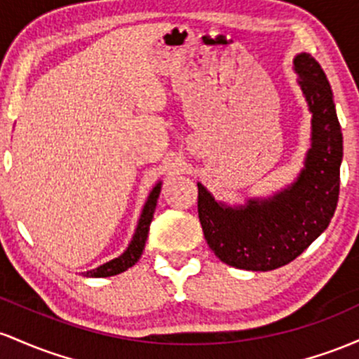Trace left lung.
<instances>
[{
    "label": "left lung",
    "mask_w": 359,
    "mask_h": 359,
    "mask_svg": "<svg viewBox=\"0 0 359 359\" xmlns=\"http://www.w3.org/2000/svg\"><path fill=\"white\" fill-rule=\"evenodd\" d=\"M312 137L299 178L268 198H249L229 207L198 183V217L207 244L225 264L248 271H271L300 256L331 222L339 198L342 134L332 90L320 64L310 54L297 55Z\"/></svg>",
    "instance_id": "1"
}]
</instances>
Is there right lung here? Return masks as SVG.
I'll return each mask as SVG.
<instances>
[{
  "mask_svg": "<svg viewBox=\"0 0 359 359\" xmlns=\"http://www.w3.org/2000/svg\"><path fill=\"white\" fill-rule=\"evenodd\" d=\"M159 193H161V181L154 188H152V191L149 193L146 205H144L142 213H140V219H139V224H137L134 237H132L130 244H128V248L123 251V255L115 257V259L108 261V263L102 264V266L91 269V271L83 273L84 276H91V278L114 276V275H118V273H123L130 266H134L137 261H139V257L142 256L144 245H146V241H147L149 227H151L152 215H154L156 203H158V198H159Z\"/></svg>",
  "mask_w": 359,
  "mask_h": 359,
  "instance_id": "add662e5",
  "label": "right lung"
}]
</instances>
